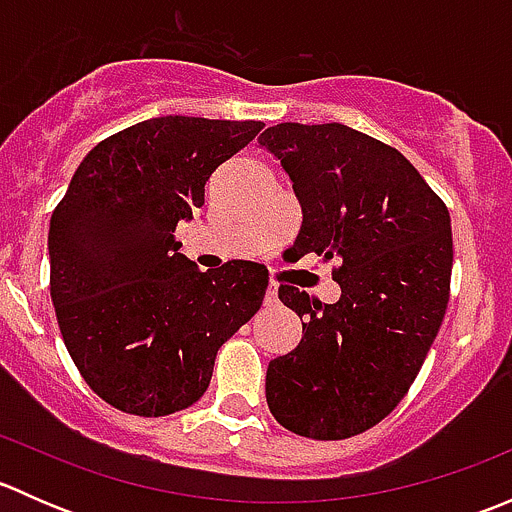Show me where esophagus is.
<instances>
[{
	"mask_svg": "<svg viewBox=\"0 0 512 512\" xmlns=\"http://www.w3.org/2000/svg\"><path fill=\"white\" fill-rule=\"evenodd\" d=\"M277 304V285H270L265 292V307H275Z\"/></svg>",
	"mask_w": 512,
	"mask_h": 512,
	"instance_id": "1",
	"label": "esophagus"
}]
</instances>
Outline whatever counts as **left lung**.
I'll use <instances>...</instances> for the list:
<instances>
[{
    "instance_id": "1",
    "label": "left lung",
    "mask_w": 512,
    "mask_h": 512,
    "mask_svg": "<svg viewBox=\"0 0 512 512\" xmlns=\"http://www.w3.org/2000/svg\"><path fill=\"white\" fill-rule=\"evenodd\" d=\"M302 205L299 255L337 257L334 304L280 285L302 339L267 366L272 416L339 441L376 426L414 384L448 307L451 215L396 148L342 123H280L260 136Z\"/></svg>"
}]
</instances>
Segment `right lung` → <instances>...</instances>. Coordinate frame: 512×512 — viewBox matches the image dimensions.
I'll use <instances>...</instances> for the list:
<instances>
[{
	"label": "right lung",
	"mask_w": 512,
	"mask_h": 512,
	"mask_svg": "<svg viewBox=\"0 0 512 512\" xmlns=\"http://www.w3.org/2000/svg\"><path fill=\"white\" fill-rule=\"evenodd\" d=\"M262 121L160 116L81 160L49 223L51 302L86 384L113 409L168 416L193 406L227 339L255 317L270 272L232 260L200 272L175 240L213 170Z\"/></svg>",
	"instance_id": "1"
}]
</instances>
